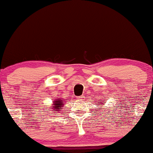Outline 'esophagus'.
Returning a JSON list of instances; mask_svg holds the SVG:
<instances>
[{"label": "esophagus", "instance_id": "obj_1", "mask_svg": "<svg viewBox=\"0 0 153 153\" xmlns=\"http://www.w3.org/2000/svg\"><path fill=\"white\" fill-rule=\"evenodd\" d=\"M82 98H83V96H79V97L78 98V100H82Z\"/></svg>", "mask_w": 153, "mask_h": 153}]
</instances>
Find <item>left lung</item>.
<instances>
[{
  "label": "left lung",
  "instance_id": "left-lung-1",
  "mask_svg": "<svg viewBox=\"0 0 153 153\" xmlns=\"http://www.w3.org/2000/svg\"><path fill=\"white\" fill-rule=\"evenodd\" d=\"M105 103V101H103V103H99L100 105H101V106H102V105H103Z\"/></svg>",
  "mask_w": 153,
  "mask_h": 153
}]
</instances>
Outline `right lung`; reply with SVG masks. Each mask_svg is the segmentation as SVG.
Segmentation results:
<instances>
[{
    "label": "right lung",
    "mask_w": 153,
    "mask_h": 153,
    "mask_svg": "<svg viewBox=\"0 0 153 153\" xmlns=\"http://www.w3.org/2000/svg\"><path fill=\"white\" fill-rule=\"evenodd\" d=\"M65 101H66V100H64L62 99H57L56 100H54L52 107H51V108H49V109L52 111L54 110H55V111H60V108L64 105ZM52 109H53L52 110H51Z\"/></svg>",
    "instance_id": "right-lung-1"
}]
</instances>
